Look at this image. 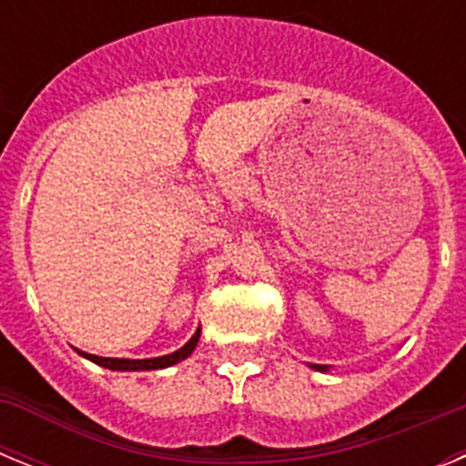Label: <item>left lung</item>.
Instances as JSON below:
<instances>
[{"label": "left lung", "instance_id": "obj_1", "mask_svg": "<svg viewBox=\"0 0 466 466\" xmlns=\"http://www.w3.org/2000/svg\"><path fill=\"white\" fill-rule=\"evenodd\" d=\"M312 369H317V371H327V366L322 364H312Z\"/></svg>", "mask_w": 466, "mask_h": 466}]
</instances>
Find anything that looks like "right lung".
Returning a JSON list of instances; mask_svg holds the SVG:
<instances>
[{
    "mask_svg": "<svg viewBox=\"0 0 466 466\" xmlns=\"http://www.w3.org/2000/svg\"><path fill=\"white\" fill-rule=\"evenodd\" d=\"M198 339H200V329L193 333V339L188 340L184 348H179L177 352H172V355L156 357V360H111V357H97V355H88V352H81V355H84L86 360L95 361V364L111 369V371H154V369H166V366H172L177 364V361L187 360L193 350H196Z\"/></svg>",
    "mask_w": 466,
    "mask_h": 466,
    "instance_id": "1",
    "label": "right lung"
}]
</instances>
